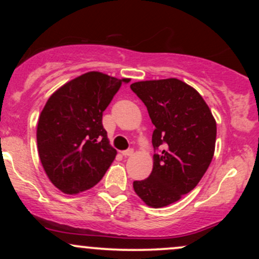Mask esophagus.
Returning <instances> with one entry per match:
<instances>
[{"mask_svg": "<svg viewBox=\"0 0 259 259\" xmlns=\"http://www.w3.org/2000/svg\"><path fill=\"white\" fill-rule=\"evenodd\" d=\"M133 153H134L133 148H127V150L123 151V152H121V154H123L124 157H130V156H133Z\"/></svg>", "mask_w": 259, "mask_h": 259, "instance_id": "1", "label": "esophagus"}]
</instances>
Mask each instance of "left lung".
Listing matches in <instances>:
<instances>
[{
    "instance_id": "8db88e82",
    "label": "left lung",
    "mask_w": 259,
    "mask_h": 259,
    "mask_svg": "<svg viewBox=\"0 0 259 259\" xmlns=\"http://www.w3.org/2000/svg\"><path fill=\"white\" fill-rule=\"evenodd\" d=\"M130 89L145 103L154 125L152 173L134 181V190L147 206L165 207L194 190L209 167L215 120L201 95L181 80H147Z\"/></svg>"
}]
</instances>
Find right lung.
Instances as JSON below:
<instances>
[{"label": "right lung", "mask_w": 259, "mask_h": 259, "mask_svg": "<svg viewBox=\"0 0 259 259\" xmlns=\"http://www.w3.org/2000/svg\"><path fill=\"white\" fill-rule=\"evenodd\" d=\"M127 81L86 73L58 89L45 105L37 124L38 156L47 177L64 194L91 189L115 158L102 115Z\"/></svg>", "instance_id": "right-lung-1"}]
</instances>
